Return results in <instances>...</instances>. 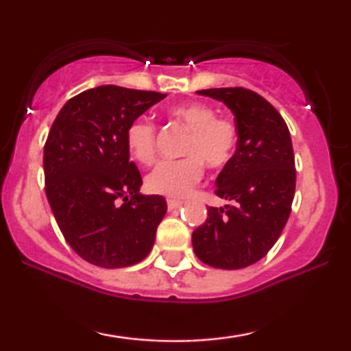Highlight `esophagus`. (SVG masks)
Wrapping results in <instances>:
<instances>
[{
    "mask_svg": "<svg viewBox=\"0 0 351 351\" xmlns=\"http://www.w3.org/2000/svg\"><path fill=\"white\" fill-rule=\"evenodd\" d=\"M182 203H184V201H182V199H172V198H169V199H167V208H169V209L180 208Z\"/></svg>",
    "mask_w": 351,
    "mask_h": 351,
    "instance_id": "1",
    "label": "esophagus"
}]
</instances>
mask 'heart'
<instances>
[{"mask_svg":"<svg viewBox=\"0 0 351 351\" xmlns=\"http://www.w3.org/2000/svg\"><path fill=\"white\" fill-rule=\"evenodd\" d=\"M169 117L189 131L182 155L176 161H161L147 176V189L152 193L169 198H184L204 174V165L222 169L233 160L239 142V129L233 118L217 117L208 104L190 102L176 105ZM126 145L131 155L142 165L156 160L158 134L152 121L138 118L129 124Z\"/></svg>","mask_w":351,"mask_h":351,"instance_id":"1","label":"heart"}]
</instances>
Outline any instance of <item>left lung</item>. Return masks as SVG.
Wrapping results in <instances>:
<instances>
[{
	"label": "left lung",
	"instance_id": "1",
	"mask_svg": "<svg viewBox=\"0 0 351 351\" xmlns=\"http://www.w3.org/2000/svg\"><path fill=\"white\" fill-rule=\"evenodd\" d=\"M198 94L222 100L232 110L239 142L214 190L233 204L209 208L191 243L201 262L238 270L265 257L289 219L295 193L291 134L280 112L251 89L215 88Z\"/></svg>",
	"mask_w": 351,
	"mask_h": 351
}]
</instances>
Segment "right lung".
I'll list each match as a JSON object with an SVG mask.
<instances>
[{"mask_svg":"<svg viewBox=\"0 0 351 351\" xmlns=\"http://www.w3.org/2000/svg\"><path fill=\"white\" fill-rule=\"evenodd\" d=\"M165 97L99 86L71 97L52 123L43 158L46 196L65 241L93 265L129 267L152 251L167 204L138 193L142 176L129 161L126 131Z\"/></svg>","mask_w":351,"mask_h":351,"instance_id":"add662e5","label":"right lung"}]
</instances>
